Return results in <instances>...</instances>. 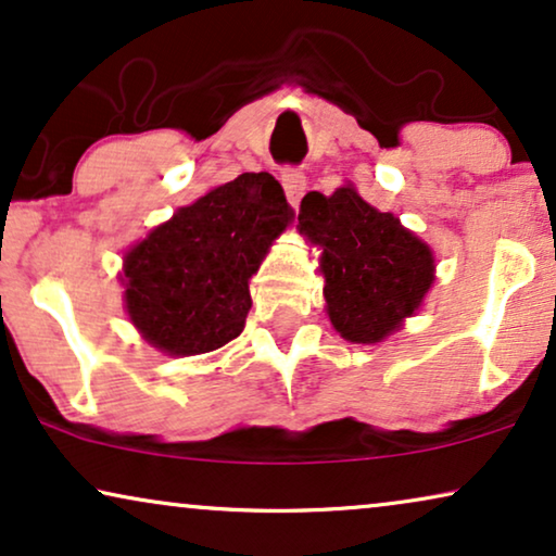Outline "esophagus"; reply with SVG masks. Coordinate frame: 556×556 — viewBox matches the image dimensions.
<instances>
[{"label":"esophagus","instance_id":"obj_1","mask_svg":"<svg viewBox=\"0 0 556 556\" xmlns=\"http://www.w3.org/2000/svg\"><path fill=\"white\" fill-rule=\"evenodd\" d=\"M280 181H283L288 202L299 204L303 192H306V174L301 169H293V166H286V169L280 172Z\"/></svg>","mask_w":556,"mask_h":556}]
</instances>
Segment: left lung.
<instances>
[{
    "mask_svg": "<svg viewBox=\"0 0 556 556\" xmlns=\"http://www.w3.org/2000/svg\"><path fill=\"white\" fill-rule=\"evenodd\" d=\"M299 227L321 248L318 270L333 329L354 344H377L397 331L435 280L432 250L352 185L331 197L308 192Z\"/></svg>",
    "mask_w": 556,
    "mask_h": 556,
    "instance_id": "left-lung-1",
    "label": "left lung"
}]
</instances>
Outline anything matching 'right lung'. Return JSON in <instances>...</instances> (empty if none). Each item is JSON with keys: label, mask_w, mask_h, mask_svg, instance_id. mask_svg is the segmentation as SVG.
Here are the masks:
<instances>
[{"label": "right lung", "mask_w": 556, "mask_h": 556, "mask_svg": "<svg viewBox=\"0 0 556 556\" xmlns=\"http://www.w3.org/2000/svg\"><path fill=\"white\" fill-rule=\"evenodd\" d=\"M293 219L268 172H245L179 207L124 257L128 318L162 354L194 356L240 337L248 280Z\"/></svg>", "instance_id": "1"}]
</instances>
